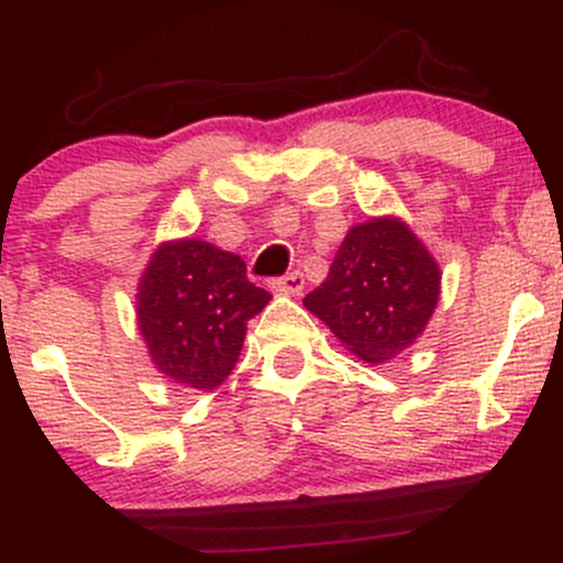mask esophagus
<instances>
[{
    "instance_id": "1",
    "label": "esophagus",
    "mask_w": 563,
    "mask_h": 563,
    "mask_svg": "<svg viewBox=\"0 0 563 563\" xmlns=\"http://www.w3.org/2000/svg\"><path fill=\"white\" fill-rule=\"evenodd\" d=\"M269 288L275 294H294L297 297L301 288H305V277H301V272H288V275L269 280Z\"/></svg>"
}]
</instances>
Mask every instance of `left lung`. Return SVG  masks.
<instances>
[{
    "instance_id": "left-lung-1",
    "label": "left lung",
    "mask_w": 563,
    "mask_h": 563,
    "mask_svg": "<svg viewBox=\"0 0 563 563\" xmlns=\"http://www.w3.org/2000/svg\"><path fill=\"white\" fill-rule=\"evenodd\" d=\"M440 280L434 256L405 221L372 218L347 232L305 307L361 361L386 364L423 334Z\"/></svg>"
}]
</instances>
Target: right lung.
I'll return each instance as SVG.
<instances>
[{
	"label": "right lung",
	"instance_id": "add662e5",
	"mask_svg": "<svg viewBox=\"0 0 563 563\" xmlns=\"http://www.w3.org/2000/svg\"><path fill=\"white\" fill-rule=\"evenodd\" d=\"M269 299L240 256L188 236L153 253L137 286V327L164 377L212 390L232 375L247 321Z\"/></svg>",
	"mask_w": 563,
	"mask_h": 563
}]
</instances>
